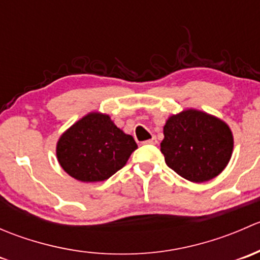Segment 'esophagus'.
Here are the masks:
<instances>
[{
  "label": "esophagus",
  "mask_w": 260,
  "mask_h": 260,
  "mask_svg": "<svg viewBox=\"0 0 260 260\" xmlns=\"http://www.w3.org/2000/svg\"><path fill=\"white\" fill-rule=\"evenodd\" d=\"M157 143V138L156 137H152L151 140H147L143 142V145H156Z\"/></svg>",
  "instance_id": "obj_1"
}]
</instances>
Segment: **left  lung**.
Wrapping results in <instances>:
<instances>
[{
    "label": "left lung",
    "instance_id": "8db88e82",
    "mask_svg": "<svg viewBox=\"0 0 260 260\" xmlns=\"http://www.w3.org/2000/svg\"><path fill=\"white\" fill-rule=\"evenodd\" d=\"M161 152L166 165L183 179L205 182L220 174L233 152V135L222 120L188 109L169 118Z\"/></svg>",
    "mask_w": 260,
    "mask_h": 260
}]
</instances>
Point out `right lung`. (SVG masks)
<instances>
[{"label":"right lung","instance_id":"right-lung-1","mask_svg":"<svg viewBox=\"0 0 260 260\" xmlns=\"http://www.w3.org/2000/svg\"><path fill=\"white\" fill-rule=\"evenodd\" d=\"M137 148L109 115L90 113L60 137L56 156L67 174L83 182L104 181L119 171Z\"/></svg>","mask_w":260,"mask_h":260}]
</instances>
